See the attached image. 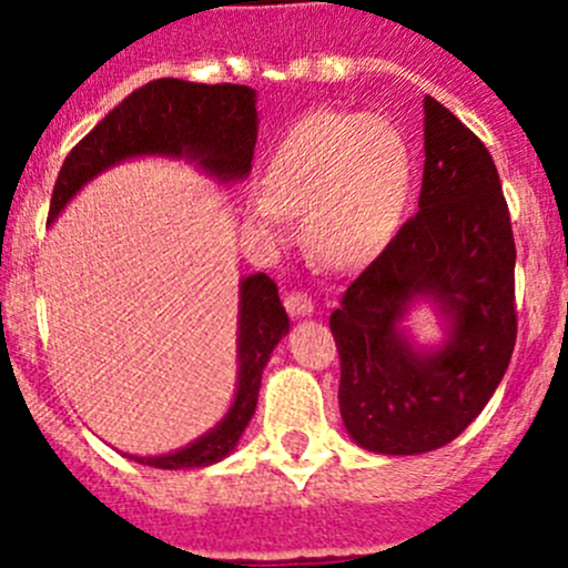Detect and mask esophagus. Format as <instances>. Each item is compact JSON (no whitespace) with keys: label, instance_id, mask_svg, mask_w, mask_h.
I'll return each instance as SVG.
<instances>
[{"label":"esophagus","instance_id":"1","mask_svg":"<svg viewBox=\"0 0 568 568\" xmlns=\"http://www.w3.org/2000/svg\"><path fill=\"white\" fill-rule=\"evenodd\" d=\"M285 311L291 313V316H311L313 313V300L307 296V291H288L285 294Z\"/></svg>","mask_w":568,"mask_h":568}]
</instances>
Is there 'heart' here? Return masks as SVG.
Instances as JSON below:
<instances>
[{
    "instance_id": "heart-1",
    "label": "heart",
    "mask_w": 568,
    "mask_h": 568,
    "mask_svg": "<svg viewBox=\"0 0 568 568\" xmlns=\"http://www.w3.org/2000/svg\"><path fill=\"white\" fill-rule=\"evenodd\" d=\"M409 148L385 118L307 114L288 131L252 200L255 225L274 233L305 214V244L318 263L357 266L390 236L409 194Z\"/></svg>"
}]
</instances>
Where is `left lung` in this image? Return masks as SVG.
<instances>
[{
    "label": "left lung",
    "instance_id": "obj_1",
    "mask_svg": "<svg viewBox=\"0 0 568 568\" xmlns=\"http://www.w3.org/2000/svg\"><path fill=\"white\" fill-rule=\"evenodd\" d=\"M417 211L352 280L332 311L341 415L354 443L412 456L456 439L500 385L517 343L511 214L484 142L426 95ZM432 295L452 321L439 353L397 332L409 298Z\"/></svg>",
    "mask_w": 568,
    "mask_h": 568
}]
</instances>
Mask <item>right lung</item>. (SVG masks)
Instances as JSON below:
<instances>
[{"label": "right lung", "instance_id": "right-lung-1", "mask_svg": "<svg viewBox=\"0 0 568 568\" xmlns=\"http://www.w3.org/2000/svg\"><path fill=\"white\" fill-rule=\"evenodd\" d=\"M257 140L255 90L244 84H194L183 79H153L120 101L90 134L71 148L51 192L49 222L68 200L101 170L129 156L162 153L189 156L222 181L244 178L252 168ZM288 332V316L277 296V285L257 272L242 283L239 316V393L225 420L168 456H129L159 469L209 467L236 448L239 437L255 415L261 374L268 354Z\"/></svg>", "mask_w": 568, "mask_h": 568}]
</instances>
